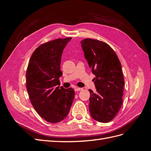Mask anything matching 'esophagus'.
I'll list each match as a JSON object with an SVG mask.
<instances>
[{"mask_svg":"<svg viewBox=\"0 0 151 151\" xmlns=\"http://www.w3.org/2000/svg\"><path fill=\"white\" fill-rule=\"evenodd\" d=\"M81 90H83V88H75V91H81Z\"/></svg>","mask_w":151,"mask_h":151,"instance_id":"esophagus-1","label":"esophagus"}]
</instances>
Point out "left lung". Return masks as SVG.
<instances>
[{
  "instance_id": "obj_1",
  "label": "left lung",
  "mask_w": 151,
  "mask_h": 151,
  "mask_svg": "<svg viewBox=\"0 0 151 151\" xmlns=\"http://www.w3.org/2000/svg\"><path fill=\"white\" fill-rule=\"evenodd\" d=\"M84 57L95 75L96 92L89 89L91 116L99 122L111 121L121 108L124 78L115 51L101 41L86 38L81 42Z\"/></svg>"
}]
</instances>
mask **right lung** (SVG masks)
<instances>
[{"label":"right lung","instance_id":"right-lung-1","mask_svg":"<svg viewBox=\"0 0 151 151\" xmlns=\"http://www.w3.org/2000/svg\"><path fill=\"white\" fill-rule=\"evenodd\" d=\"M71 37L41 45L32 54L26 70V88L31 103L48 122L65 119L74 98V90L60 87L63 50Z\"/></svg>","mask_w":151,"mask_h":151}]
</instances>
